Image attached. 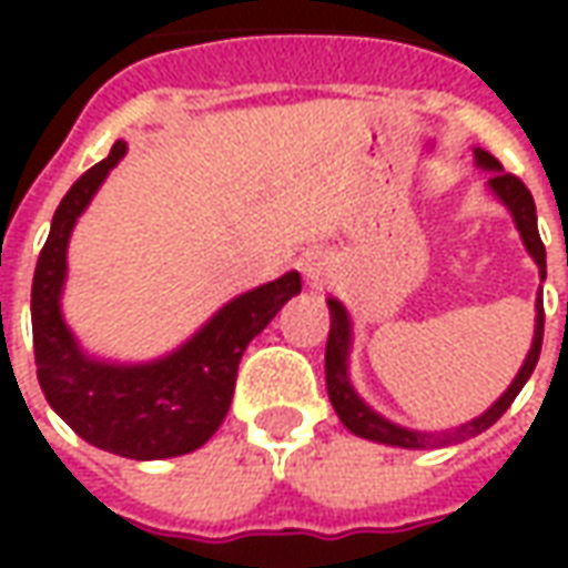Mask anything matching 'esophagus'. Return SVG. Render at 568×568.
<instances>
[{
    "label": "esophagus",
    "instance_id": "34e87169",
    "mask_svg": "<svg viewBox=\"0 0 568 568\" xmlns=\"http://www.w3.org/2000/svg\"><path fill=\"white\" fill-rule=\"evenodd\" d=\"M301 271H304V276H307V283L313 285V288H322V285L332 280L334 264L332 258H328V252L313 248V252H307L304 261H301Z\"/></svg>",
    "mask_w": 568,
    "mask_h": 568
}]
</instances>
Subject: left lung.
<instances>
[{
    "instance_id": "left-lung-1",
    "label": "left lung",
    "mask_w": 568,
    "mask_h": 568,
    "mask_svg": "<svg viewBox=\"0 0 568 568\" xmlns=\"http://www.w3.org/2000/svg\"><path fill=\"white\" fill-rule=\"evenodd\" d=\"M475 163L477 170L493 173L489 175L487 187L493 191V197L499 200L501 206L511 212V219L514 224H517V231H520V240H524L526 252L532 255V261L538 264V276L545 280V246H541V236H538L536 203H532L529 187H526L517 175L505 173L501 163L496 161L489 151L475 149ZM328 310H332V332H328V346H325V386H328L332 407L337 410L341 423H344L353 435H358V438L389 444V447H405V450H428V447H435V444L475 438L480 432H487V428L511 407L517 393H520L526 386V381H529V374L536 371L538 353H541V334H545V307H541V292H538L532 346H529V353H526L524 365L517 371V377L511 381V386H508L480 417L468 419L463 426L447 428V432H419V428L398 426L393 419H386L356 393V386L349 381L353 322H349V313H346V307L337 297H328Z\"/></svg>"
}]
</instances>
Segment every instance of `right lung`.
Returning a JSON list of instances; mask_svg holds the SVG:
<instances>
[{"label":"right lung","mask_w":568,"mask_h":568,"mask_svg":"<svg viewBox=\"0 0 568 568\" xmlns=\"http://www.w3.org/2000/svg\"><path fill=\"white\" fill-rule=\"evenodd\" d=\"M124 154L128 142L118 140L109 158L81 175L57 206L32 276V346L48 405L79 438L128 459H170L203 447L222 426L243 349L301 292V273L288 271L231 297L161 358L109 362L84 353L60 304L69 236Z\"/></svg>","instance_id":"right-lung-1"}]
</instances>
